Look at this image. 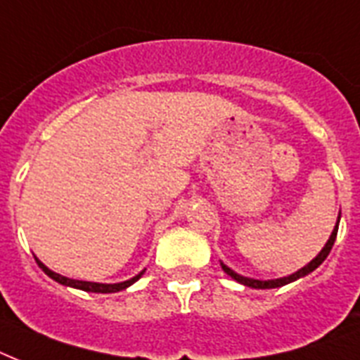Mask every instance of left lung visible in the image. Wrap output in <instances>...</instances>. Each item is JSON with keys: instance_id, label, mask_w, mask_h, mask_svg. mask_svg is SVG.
Here are the masks:
<instances>
[{"instance_id": "left-lung-1", "label": "left lung", "mask_w": 360, "mask_h": 360, "mask_svg": "<svg viewBox=\"0 0 360 360\" xmlns=\"http://www.w3.org/2000/svg\"><path fill=\"white\" fill-rule=\"evenodd\" d=\"M338 222H340V217H338ZM336 233H338V224H336V228L333 230V233H330L329 240H327V245L323 246V250L319 252L318 256L314 257L312 262L308 263L307 267L299 269L297 273L290 274V276H284V278H276V280H254V278H246V276H240V274L233 273L230 267H226L224 263H222V269H224L226 274H230L231 278L237 280L239 284H245L248 285V288H254V290H271V288H280V285H285L290 284V282H293V280L301 278V276H307L308 273H312L314 269H318L321 263L325 262V257L329 256L330 248H333V245H335L336 240Z\"/></svg>"}]
</instances>
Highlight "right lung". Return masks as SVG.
<instances>
[{
	"instance_id": "add662e5",
	"label": "right lung",
	"mask_w": 360,
	"mask_h": 360,
	"mask_svg": "<svg viewBox=\"0 0 360 360\" xmlns=\"http://www.w3.org/2000/svg\"><path fill=\"white\" fill-rule=\"evenodd\" d=\"M37 263H39V267H41L42 271L50 276V278H53L56 282H59V284L70 285V288H78V290H84V291H93V293H115V291H121L124 290V288H129L130 284H134L136 280L141 278V274H143L140 273L138 276H134V278L127 280V282H120V284H97V282H84V280L67 278V276H61V274L50 271V269H48L44 263L39 262V259H37Z\"/></svg>"
}]
</instances>
